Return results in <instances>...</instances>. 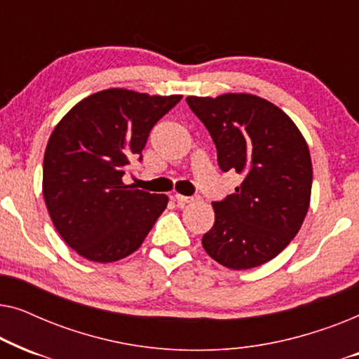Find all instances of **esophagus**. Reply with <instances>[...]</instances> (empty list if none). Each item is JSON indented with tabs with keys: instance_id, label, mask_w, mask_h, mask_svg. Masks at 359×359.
<instances>
[{
	"instance_id": "1",
	"label": "esophagus",
	"mask_w": 359,
	"mask_h": 359,
	"mask_svg": "<svg viewBox=\"0 0 359 359\" xmlns=\"http://www.w3.org/2000/svg\"><path fill=\"white\" fill-rule=\"evenodd\" d=\"M175 201H176V203H178L180 205H184V204L194 203L196 198H189V196H183V194H175Z\"/></svg>"
}]
</instances>
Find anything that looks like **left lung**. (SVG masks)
Here are the masks:
<instances>
[{"mask_svg": "<svg viewBox=\"0 0 359 359\" xmlns=\"http://www.w3.org/2000/svg\"><path fill=\"white\" fill-rule=\"evenodd\" d=\"M212 137L222 171L242 184L212 203L215 222L203 247L230 269H250L278 257L296 237L311 204L307 142L286 112L248 93L186 97Z\"/></svg>", "mask_w": 359, "mask_h": 359, "instance_id": "1", "label": "left lung"}]
</instances>
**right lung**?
Masks as SVG:
<instances>
[{
    "mask_svg": "<svg viewBox=\"0 0 359 359\" xmlns=\"http://www.w3.org/2000/svg\"><path fill=\"white\" fill-rule=\"evenodd\" d=\"M181 97L111 88L81 100L55 126L43 155V201L80 257L96 263L129 257L166 209L168 196L135 189L122 176Z\"/></svg>",
    "mask_w": 359,
    "mask_h": 359,
    "instance_id": "right-lung-1",
    "label": "right lung"
}]
</instances>
